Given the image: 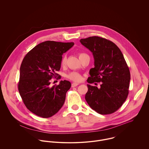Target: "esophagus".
Instances as JSON below:
<instances>
[{
  "instance_id": "1",
  "label": "esophagus",
  "mask_w": 149,
  "mask_h": 149,
  "mask_svg": "<svg viewBox=\"0 0 149 149\" xmlns=\"http://www.w3.org/2000/svg\"><path fill=\"white\" fill-rule=\"evenodd\" d=\"M79 84V83H73L72 84V87H75V86H77Z\"/></svg>"
}]
</instances>
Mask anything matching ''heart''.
<instances>
[{
	"label": "heart",
	"instance_id": "heart-1",
	"mask_svg": "<svg viewBox=\"0 0 149 149\" xmlns=\"http://www.w3.org/2000/svg\"><path fill=\"white\" fill-rule=\"evenodd\" d=\"M84 54H85L84 53H80L79 54V58L80 57H81L82 56L84 55ZM66 57L65 56H64L63 57L61 61V66H65V64H66ZM66 77L68 79H70V80H71L72 81H76V82L80 81L82 79L81 74L79 72H71L69 73L68 74H66Z\"/></svg>",
	"mask_w": 149,
	"mask_h": 149
}]
</instances>
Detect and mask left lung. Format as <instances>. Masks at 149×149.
<instances>
[{
  "mask_svg": "<svg viewBox=\"0 0 149 149\" xmlns=\"http://www.w3.org/2000/svg\"><path fill=\"white\" fill-rule=\"evenodd\" d=\"M80 42L92 53L95 61L87 82H102L100 88L87 84L85 100L100 114L113 113L123 105L128 94L130 73L123 55L114 43L100 37L81 39Z\"/></svg>",
  "mask_w": 149,
  "mask_h": 149,
  "instance_id": "obj_1",
  "label": "left lung"
}]
</instances>
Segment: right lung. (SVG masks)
<instances>
[{
  "instance_id": "right-lung-1",
  "label": "right lung",
  "mask_w": 149,
  "mask_h": 149,
  "mask_svg": "<svg viewBox=\"0 0 149 149\" xmlns=\"http://www.w3.org/2000/svg\"><path fill=\"white\" fill-rule=\"evenodd\" d=\"M73 42L47 41L36 46L24 57L20 67L18 90L27 108L43 118L55 115L64 105L69 81H61L50 86L61 68L63 54Z\"/></svg>"
}]
</instances>
